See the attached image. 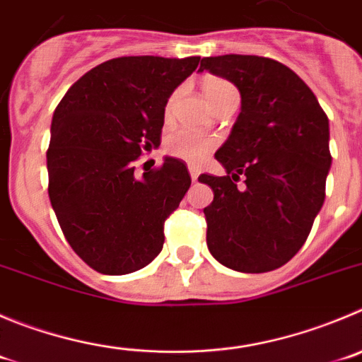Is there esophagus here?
Here are the masks:
<instances>
[{
  "instance_id": "34e87169",
  "label": "esophagus",
  "mask_w": 362,
  "mask_h": 362,
  "mask_svg": "<svg viewBox=\"0 0 362 362\" xmlns=\"http://www.w3.org/2000/svg\"><path fill=\"white\" fill-rule=\"evenodd\" d=\"M189 175H191L192 182H197L198 177H200V168L194 164H189Z\"/></svg>"
}]
</instances>
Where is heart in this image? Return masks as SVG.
Wrapping results in <instances>:
<instances>
[{
  "label": "heart",
  "instance_id": "1",
  "mask_svg": "<svg viewBox=\"0 0 362 362\" xmlns=\"http://www.w3.org/2000/svg\"><path fill=\"white\" fill-rule=\"evenodd\" d=\"M204 94L207 98L209 105L214 107L218 101L225 100L228 96H238V90L232 86L230 82L223 78H214V76H209L204 82ZM175 98L177 94L168 100L165 103V114H170L171 109H173ZM214 148V141L209 139V137H204V135L192 134L189 130H177L168 137V143H165V150L170 151L171 155L178 158H184V160L189 162H202L211 150Z\"/></svg>",
  "mask_w": 362,
  "mask_h": 362
}]
</instances>
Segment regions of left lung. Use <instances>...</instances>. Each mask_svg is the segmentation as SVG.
<instances>
[{"label":"left lung","mask_w":362,"mask_h":362,"mask_svg":"<svg viewBox=\"0 0 362 362\" xmlns=\"http://www.w3.org/2000/svg\"><path fill=\"white\" fill-rule=\"evenodd\" d=\"M205 69L241 93L238 121L214 155L227 175L198 177L214 192L204 209L209 252L235 272H272L302 248L325 200L329 117L298 74L273 59L205 57Z\"/></svg>","instance_id":"8db88e82"}]
</instances>
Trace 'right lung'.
Wrapping results in <instances>:
<instances>
[{
	"label": "right lung",
	"instance_id": "add662e5",
	"mask_svg": "<svg viewBox=\"0 0 362 362\" xmlns=\"http://www.w3.org/2000/svg\"><path fill=\"white\" fill-rule=\"evenodd\" d=\"M200 57H119L87 71L52 121L48 194L71 248L103 275L150 264L164 245V221L191 185L173 157L135 173L143 151L160 144L168 98Z\"/></svg>",
	"mask_w": 362,
	"mask_h": 362
}]
</instances>
